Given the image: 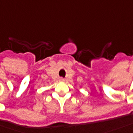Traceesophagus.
<instances>
[{"mask_svg": "<svg viewBox=\"0 0 133 133\" xmlns=\"http://www.w3.org/2000/svg\"><path fill=\"white\" fill-rule=\"evenodd\" d=\"M59 80L60 81V82H64V80H65V79H64V78H59Z\"/></svg>", "mask_w": 133, "mask_h": 133, "instance_id": "34e87169", "label": "esophagus"}]
</instances>
